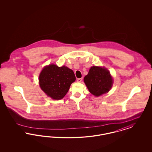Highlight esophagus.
<instances>
[{
    "mask_svg": "<svg viewBox=\"0 0 152 152\" xmlns=\"http://www.w3.org/2000/svg\"><path fill=\"white\" fill-rule=\"evenodd\" d=\"M82 80H83V79H82V78H80V79H77V81L78 83H80V82H81Z\"/></svg>",
    "mask_w": 152,
    "mask_h": 152,
    "instance_id": "esophagus-1",
    "label": "esophagus"
}]
</instances>
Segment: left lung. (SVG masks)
I'll return each mask as SVG.
<instances>
[{"label":"left lung","mask_w":152,"mask_h":152,"mask_svg":"<svg viewBox=\"0 0 152 152\" xmlns=\"http://www.w3.org/2000/svg\"><path fill=\"white\" fill-rule=\"evenodd\" d=\"M84 81L89 91L98 97L108 93L113 86V80L108 70L97 66H92Z\"/></svg>","instance_id":"left-lung-1"}]
</instances>
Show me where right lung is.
I'll use <instances>...</instances> for the list:
<instances>
[{"label":"right lung","instance_id":"1","mask_svg":"<svg viewBox=\"0 0 152 152\" xmlns=\"http://www.w3.org/2000/svg\"><path fill=\"white\" fill-rule=\"evenodd\" d=\"M75 80L72 69L64 65L59 67L55 64L44 66L39 77L41 89L54 100L62 99Z\"/></svg>","mask_w":152,"mask_h":152}]
</instances>
